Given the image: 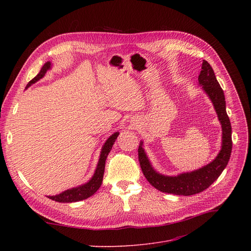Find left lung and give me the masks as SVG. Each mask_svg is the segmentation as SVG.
I'll list each match as a JSON object with an SVG mask.
<instances>
[{
    "label": "left lung",
    "instance_id": "left-lung-1",
    "mask_svg": "<svg viewBox=\"0 0 251 251\" xmlns=\"http://www.w3.org/2000/svg\"><path fill=\"white\" fill-rule=\"evenodd\" d=\"M199 82L202 85V88L209 97L210 100L213 101L219 120L222 124V150L216 159L203 168L190 173L169 177L161 175L153 170L142 149L141 142L138 148V160L142 173L154 188L162 192L185 196L200 193L208 188L219 178L230 160L232 151V128L230 119L226 112L225 96H224V91L217 80L212 66L205 60L202 62Z\"/></svg>",
    "mask_w": 251,
    "mask_h": 251
}]
</instances>
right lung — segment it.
<instances>
[{
  "instance_id": "right-lung-1",
  "label": "right lung",
  "mask_w": 251,
  "mask_h": 251,
  "mask_svg": "<svg viewBox=\"0 0 251 251\" xmlns=\"http://www.w3.org/2000/svg\"><path fill=\"white\" fill-rule=\"evenodd\" d=\"M50 68V63L47 62L43 66V68L41 69V71H39V73L28 82L26 88L29 87L32 83L36 82L37 80H39L41 78H43L45 76L47 70H49ZM118 135H119L118 132L114 133L112 136H110L108 138V140L105 141V143L103 144V147L101 149V152H100V161H99V164H98V167H97V170H96V173L86 184L79 186V187H76V188L68 189V190H66V191H64V192H62L58 195L48 196L49 199L51 200V201H58V202H75V201L86 200L92 194H95L101 185L103 172H104L105 160H107V156H108L109 152L111 151L113 144H114L115 140L117 139Z\"/></svg>"
}]
</instances>
